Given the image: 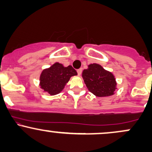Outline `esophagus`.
Here are the masks:
<instances>
[{"mask_svg":"<svg viewBox=\"0 0 152 152\" xmlns=\"http://www.w3.org/2000/svg\"><path fill=\"white\" fill-rule=\"evenodd\" d=\"M77 73H78V76H81V73H82V69H79L77 70Z\"/></svg>","mask_w":152,"mask_h":152,"instance_id":"esophagus-1","label":"esophagus"}]
</instances>
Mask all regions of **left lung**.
<instances>
[{
    "label": "left lung",
    "mask_w": 152,
    "mask_h": 152,
    "mask_svg": "<svg viewBox=\"0 0 152 152\" xmlns=\"http://www.w3.org/2000/svg\"><path fill=\"white\" fill-rule=\"evenodd\" d=\"M82 77L88 91L97 97L114 95L117 88L114 75L98 64H89L82 72Z\"/></svg>",
    "instance_id": "8db88e82"
}]
</instances>
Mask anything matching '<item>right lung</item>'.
Returning a JSON list of instances; mask_svg holds the SVG:
<instances>
[{"mask_svg": "<svg viewBox=\"0 0 152 152\" xmlns=\"http://www.w3.org/2000/svg\"><path fill=\"white\" fill-rule=\"evenodd\" d=\"M77 72L71 66L65 67L56 62L49 68L43 69L39 77V85L43 92L54 96L64 90L71 77L76 76Z\"/></svg>", "mask_w": 152, "mask_h": 152, "instance_id": "right-lung-1", "label": "right lung"}]
</instances>
